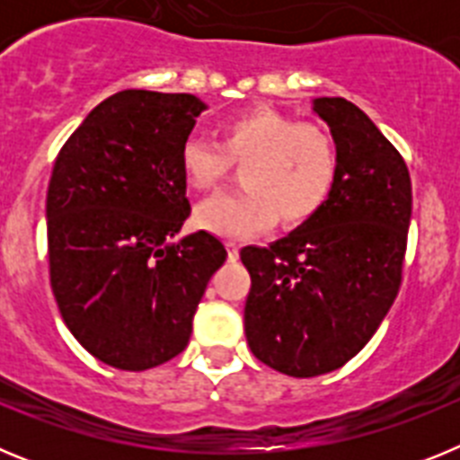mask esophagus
<instances>
[{"mask_svg": "<svg viewBox=\"0 0 460 460\" xmlns=\"http://www.w3.org/2000/svg\"><path fill=\"white\" fill-rule=\"evenodd\" d=\"M226 249H227V260H230V262L239 260V243L226 242Z\"/></svg>", "mask_w": 460, "mask_h": 460, "instance_id": "esophagus-1", "label": "esophagus"}]
</instances>
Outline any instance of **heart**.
Returning <instances> with one entry per match:
<instances>
[{"mask_svg": "<svg viewBox=\"0 0 460 460\" xmlns=\"http://www.w3.org/2000/svg\"><path fill=\"white\" fill-rule=\"evenodd\" d=\"M180 165L195 190H217L233 165H243L246 190L207 200L195 223L221 237H249L276 218L292 227L315 217L339 177V147L323 126L255 108L223 121L221 145L189 137Z\"/></svg>", "mask_w": 460, "mask_h": 460, "instance_id": "b5f03b06", "label": "heart"}]
</instances>
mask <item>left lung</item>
I'll return each instance as SVG.
<instances>
[{"label":"left lung","mask_w":460,"mask_h":460,"mask_svg":"<svg viewBox=\"0 0 460 460\" xmlns=\"http://www.w3.org/2000/svg\"><path fill=\"white\" fill-rule=\"evenodd\" d=\"M339 177L323 209L267 249L246 246L249 348L292 377L336 371L371 341L403 280L412 184L403 156L355 103L315 99Z\"/></svg>","instance_id":"8db88e82"}]
</instances>
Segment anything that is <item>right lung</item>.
Returning a JSON list of instances; mask_svg holds the SVG:
<instances>
[{
  "instance_id": "add662e5",
  "label": "right lung",
  "mask_w": 460,
  "mask_h": 460,
  "mask_svg": "<svg viewBox=\"0 0 460 460\" xmlns=\"http://www.w3.org/2000/svg\"><path fill=\"white\" fill-rule=\"evenodd\" d=\"M202 110L193 93L124 89L57 154L46 198L52 295L108 367L147 371L180 355L226 262L205 230L170 242L190 214L180 152Z\"/></svg>"
}]
</instances>
